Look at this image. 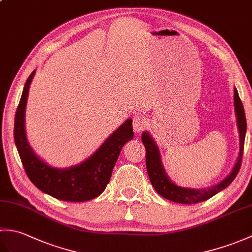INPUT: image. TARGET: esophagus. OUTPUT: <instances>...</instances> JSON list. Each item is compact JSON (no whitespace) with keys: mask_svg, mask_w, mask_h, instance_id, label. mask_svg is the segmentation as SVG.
Here are the masks:
<instances>
[{"mask_svg":"<svg viewBox=\"0 0 252 252\" xmlns=\"http://www.w3.org/2000/svg\"><path fill=\"white\" fill-rule=\"evenodd\" d=\"M147 126V121L143 116H135L133 118V129L136 133H141Z\"/></svg>","mask_w":252,"mask_h":252,"instance_id":"34e87169","label":"esophagus"}]
</instances>
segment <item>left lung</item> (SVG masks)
<instances>
[{"label":"left lung","instance_id":"1","mask_svg":"<svg viewBox=\"0 0 252 252\" xmlns=\"http://www.w3.org/2000/svg\"><path fill=\"white\" fill-rule=\"evenodd\" d=\"M234 105L235 112L237 117V126L239 130V141H240V149L237 162L235 164L233 171L225 180H223L221 183L216 186H212L207 189H183L176 184L172 183L165 174L163 167L161 164V159H160L159 149L156 143L153 141V138L148 133L144 132L142 134V142L146 149V168L149 180L152 182L154 189L160 196L171 201L183 203V205H192V203H198L201 201H206L209 198L215 196L219 191L223 190L224 189L232 183L234 179L237 176L238 171L242 165L243 154H244V145H245V136L246 130H247V122H246L245 110L242 100L239 98L237 90H234Z\"/></svg>","mask_w":252,"mask_h":252}]
</instances>
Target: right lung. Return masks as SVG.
Here are the masks:
<instances>
[{
  "mask_svg": "<svg viewBox=\"0 0 252 252\" xmlns=\"http://www.w3.org/2000/svg\"><path fill=\"white\" fill-rule=\"evenodd\" d=\"M32 72L23 91L15 116L14 138L26 174L37 189L63 201H88L99 196L109 183L112 169L122 146L133 138L132 120L127 119L107 138L88 160L69 169H56L46 164L32 151L25 133V110Z\"/></svg>",
  "mask_w": 252,
  "mask_h": 252,
  "instance_id": "add662e5",
  "label": "right lung"
}]
</instances>
